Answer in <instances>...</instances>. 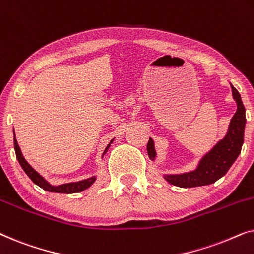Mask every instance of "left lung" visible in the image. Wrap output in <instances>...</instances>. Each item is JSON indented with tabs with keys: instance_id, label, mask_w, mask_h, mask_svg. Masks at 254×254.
<instances>
[{
	"instance_id": "left-lung-1",
	"label": "left lung",
	"mask_w": 254,
	"mask_h": 254,
	"mask_svg": "<svg viewBox=\"0 0 254 254\" xmlns=\"http://www.w3.org/2000/svg\"><path fill=\"white\" fill-rule=\"evenodd\" d=\"M232 97L237 104V111L232 117L225 136L217 142L207 154L200 158L196 168L192 171L184 173H164L163 178L172 185L187 189V187H196L210 185L222 178L228 170L231 168L236 159L241 154L242 145L244 143L245 130V107L243 105L241 95L237 89L231 84ZM148 155L151 161L157 157L154 140L150 137L147 144Z\"/></svg>"
}]
</instances>
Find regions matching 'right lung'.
Masks as SVG:
<instances>
[{"instance_id": "obj_1", "label": "right lung", "mask_w": 254, "mask_h": 254, "mask_svg": "<svg viewBox=\"0 0 254 254\" xmlns=\"http://www.w3.org/2000/svg\"><path fill=\"white\" fill-rule=\"evenodd\" d=\"M113 140H114V138H112V140L110 141V143L107 144V147L105 148V150H104V152H103L102 158L104 157V155L106 154L107 150H109V148L111 147V144H112ZM13 145H15L16 157H17V159H18V162H19L20 166H22V169L24 170V171H25L26 175L30 177V179L32 180V182L36 184V185L41 187V189L45 190H47V192L64 193V194L78 193V192H82V190H85L86 189H89V187L96 182V176H92V177H90V178L79 180V182L65 183V184H61V185H52L51 183H48L47 180L40 175V173H38L36 170H34L32 166L29 164V163H27L26 159L24 158V156L22 154V150H20V148L18 145V142H17V140H16L15 131H13Z\"/></svg>"}]
</instances>
